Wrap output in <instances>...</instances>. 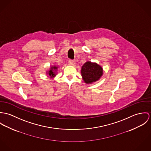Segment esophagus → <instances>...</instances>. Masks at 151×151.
<instances>
[{
    "mask_svg": "<svg viewBox=\"0 0 151 151\" xmlns=\"http://www.w3.org/2000/svg\"><path fill=\"white\" fill-rule=\"evenodd\" d=\"M68 64L69 65H73L75 64V61L73 60H69L68 61Z\"/></svg>",
    "mask_w": 151,
    "mask_h": 151,
    "instance_id": "esophagus-1",
    "label": "esophagus"
}]
</instances>
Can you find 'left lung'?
I'll return each mask as SVG.
<instances>
[{
  "mask_svg": "<svg viewBox=\"0 0 151 151\" xmlns=\"http://www.w3.org/2000/svg\"><path fill=\"white\" fill-rule=\"evenodd\" d=\"M102 75V68L96 63L87 61L81 68V75L85 83L92 84L98 81Z\"/></svg>",
  "mask_w": 151,
  "mask_h": 151,
  "instance_id": "obj_1",
  "label": "left lung"
}]
</instances>
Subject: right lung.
<instances>
[{"label":"right lung","instance_id":"1","mask_svg":"<svg viewBox=\"0 0 151 151\" xmlns=\"http://www.w3.org/2000/svg\"><path fill=\"white\" fill-rule=\"evenodd\" d=\"M58 67L57 65H51L50 69L46 71V74L48 75L50 78H54L57 73V69Z\"/></svg>","mask_w":151,"mask_h":151}]
</instances>
